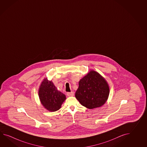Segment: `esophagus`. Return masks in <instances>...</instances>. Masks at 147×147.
Segmentation results:
<instances>
[{"label": "esophagus", "instance_id": "1", "mask_svg": "<svg viewBox=\"0 0 147 147\" xmlns=\"http://www.w3.org/2000/svg\"><path fill=\"white\" fill-rule=\"evenodd\" d=\"M67 95L68 96H69V97H70V96H73L74 95V92L72 91V92H67Z\"/></svg>", "mask_w": 147, "mask_h": 147}]
</instances>
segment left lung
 Listing matches in <instances>:
<instances>
[{
	"label": "left lung",
	"instance_id": "1",
	"mask_svg": "<svg viewBox=\"0 0 147 147\" xmlns=\"http://www.w3.org/2000/svg\"><path fill=\"white\" fill-rule=\"evenodd\" d=\"M109 94V88L105 79L92 70L79 82L75 97L83 106L94 109L102 106Z\"/></svg>",
	"mask_w": 147,
	"mask_h": 147
}]
</instances>
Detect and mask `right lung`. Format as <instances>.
<instances>
[{"instance_id":"obj_1","label":"right lung","mask_w":147,"mask_h":147,"mask_svg":"<svg viewBox=\"0 0 147 147\" xmlns=\"http://www.w3.org/2000/svg\"><path fill=\"white\" fill-rule=\"evenodd\" d=\"M39 96L42 105L50 111H56L61 108L66 96L57 90L53 82L45 79L39 89Z\"/></svg>"}]
</instances>
